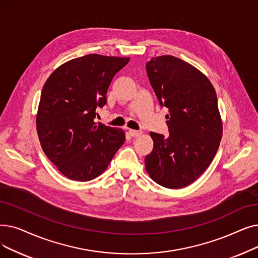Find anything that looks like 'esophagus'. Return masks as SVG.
Masks as SVG:
<instances>
[{"instance_id":"34e87169","label":"esophagus","mask_w":258,"mask_h":258,"mask_svg":"<svg viewBox=\"0 0 258 258\" xmlns=\"http://www.w3.org/2000/svg\"><path fill=\"white\" fill-rule=\"evenodd\" d=\"M128 132L131 134V136H133V137H139L142 134L141 131H135V130H130Z\"/></svg>"}]
</instances>
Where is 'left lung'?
Here are the masks:
<instances>
[{
  "label": "left lung",
  "mask_w": 258,
  "mask_h": 258,
  "mask_svg": "<svg viewBox=\"0 0 258 258\" xmlns=\"http://www.w3.org/2000/svg\"><path fill=\"white\" fill-rule=\"evenodd\" d=\"M145 67L160 105L169 108L170 133L164 137L151 132L154 148L145 167L155 182L181 188L207 170L219 148L222 123L216 92L196 67L173 55L152 58Z\"/></svg>",
  "instance_id": "left-lung-1"
}]
</instances>
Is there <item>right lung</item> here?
<instances>
[{
    "mask_svg": "<svg viewBox=\"0 0 258 258\" xmlns=\"http://www.w3.org/2000/svg\"><path fill=\"white\" fill-rule=\"evenodd\" d=\"M130 58L87 54L59 66L42 89L37 132L43 152L67 178L101 175L124 143L121 128L94 121L106 104L107 88Z\"/></svg>",
    "mask_w": 258,
    "mask_h": 258,
    "instance_id": "add662e5",
    "label": "right lung"
}]
</instances>
